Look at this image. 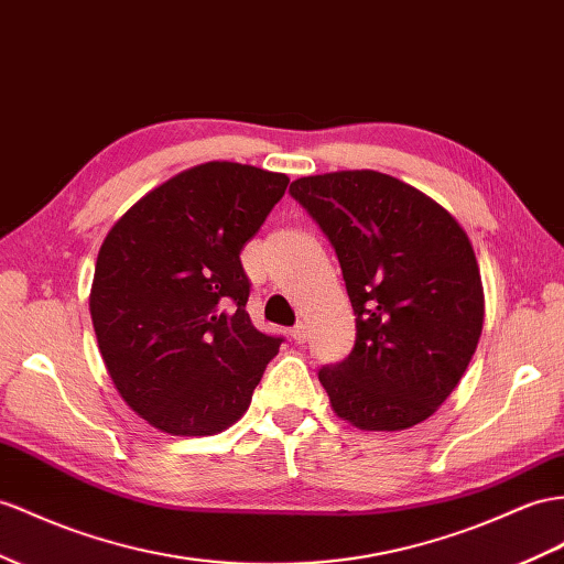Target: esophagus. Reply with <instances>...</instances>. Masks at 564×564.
I'll use <instances>...</instances> for the list:
<instances>
[{
    "instance_id": "34e87169",
    "label": "esophagus",
    "mask_w": 564,
    "mask_h": 564,
    "mask_svg": "<svg viewBox=\"0 0 564 564\" xmlns=\"http://www.w3.org/2000/svg\"><path fill=\"white\" fill-rule=\"evenodd\" d=\"M307 326L305 324H297V326H293L291 328V338L295 340V343H305L307 340Z\"/></svg>"
}]
</instances>
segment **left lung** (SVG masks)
<instances>
[{
	"label": "left lung",
	"mask_w": 564,
	"mask_h": 564,
	"mask_svg": "<svg viewBox=\"0 0 564 564\" xmlns=\"http://www.w3.org/2000/svg\"><path fill=\"white\" fill-rule=\"evenodd\" d=\"M338 254L355 312V348L319 381L362 431H402L441 408L484 326V285L465 228L416 187L381 171L291 183Z\"/></svg>",
	"instance_id": "1"
}]
</instances>
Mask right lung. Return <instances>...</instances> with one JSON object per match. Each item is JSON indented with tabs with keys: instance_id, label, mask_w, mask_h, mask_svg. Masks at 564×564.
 <instances>
[{
	"instance_id": "add662e5",
	"label": "right lung",
	"mask_w": 564,
	"mask_h": 564,
	"mask_svg": "<svg viewBox=\"0 0 564 564\" xmlns=\"http://www.w3.org/2000/svg\"><path fill=\"white\" fill-rule=\"evenodd\" d=\"M285 173L207 162L156 185L111 226L90 314L126 405L171 436H214L250 408L281 338L245 310V248L288 187Z\"/></svg>"
}]
</instances>
